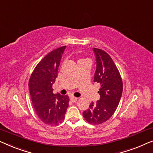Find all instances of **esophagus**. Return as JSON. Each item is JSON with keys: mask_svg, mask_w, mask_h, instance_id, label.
<instances>
[{"mask_svg": "<svg viewBox=\"0 0 153 153\" xmlns=\"http://www.w3.org/2000/svg\"><path fill=\"white\" fill-rule=\"evenodd\" d=\"M77 100H78V98H77V97H70V100H71V101H72V102H76Z\"/></svg>", "mask_w": 153, "mask_h": 153, "instance_id": "obj_1", "label": "esophagus"}]
</instances>
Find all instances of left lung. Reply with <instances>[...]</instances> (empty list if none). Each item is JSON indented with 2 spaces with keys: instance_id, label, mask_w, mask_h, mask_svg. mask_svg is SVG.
Here are the masks:
<instances>
[{
  "instance_id": "left-lung-1",
  "label": "left lung",
  "mask_w": 153,
  "mask_h": 153,
  "mask_svg": "<svg viewBox=\"0 0 153 153\" xmlns=\"http://www.w3.org/2000/svg\"><path fill=\"white\" fill-rule=\"evenodd\" d=\"M95 56L96 70L94 82L100 83V100L92 102L83 112L88 123L99 125L109 119L114 114L123 93V81L112 58L103 50L93 48Z\"/></svg>"
}]
</instances>
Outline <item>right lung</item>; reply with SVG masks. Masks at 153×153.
<instances>
[{
	"label": "right lung",
	"instance_id": "obj_1",
	"mask_svg": "<svg viewBox=\"0 0 153 153\" xmlns=\"http://www.w3.org/2000/svg\"><path fill=\"white\" fill-rule=\"evenodd\" d=\"M65 48V46L58 48L44 57L29 80L33 105L39 118L47 125H56L64 120L70 102L68 95L53 94L52 88Z\"/></svg>",
	"mask_w": 153,
	"mask_h": 153
}]
</instances>
